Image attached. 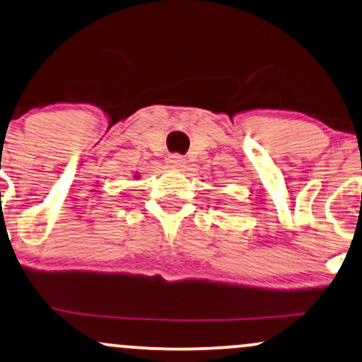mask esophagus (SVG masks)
Segmentation results:
<instances>
[{
	"instance_id": "obj_1",
	"label": "esophagus",
	"mask_w": 362,
	"mask_h": 362,
	"mask_svg": "<svg viewBox=\"0 0 362 362\" xmlns=\"http://www.w3.org/2000/svg\"><path fill=\"white\" fill-rule=\"evenodd\" d=\"M168 165L173 168H182L185 167V158L182 155H170L168 156Z\"/></svg>"
}]
</instances>
